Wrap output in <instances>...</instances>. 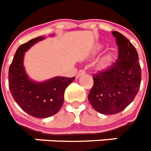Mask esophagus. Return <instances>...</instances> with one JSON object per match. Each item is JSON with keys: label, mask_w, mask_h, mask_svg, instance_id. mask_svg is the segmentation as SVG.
<instances>
[{"label": "esophagus", "mask_w": 151, "mask_h": 151, "mask_svg": "<svg viewBox=\"0 0 151 151\" xmlns=\"http://www.w3.org/2000/svg\"><path fill=\"white\" fill-rule=\"evenodd\" d=\"M85 73H86V72H85V70H83V69H80V70L78 71V76H83V75H84Z\"/></svg>", "instance_id": "esophagus-1"}]
</instances>
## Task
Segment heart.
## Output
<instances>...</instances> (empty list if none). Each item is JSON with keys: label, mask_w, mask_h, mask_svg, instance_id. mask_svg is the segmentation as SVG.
<instances>
[{"label": "heart", "mask_w": 151, "mask_h": 151, "mask_svg": "<svg viewBox=\"0 0 151 151\" xmlns=\"http://www.w3.org/2000/svg\"><path fill=\"white\" fill-rule=\"evenodd\" d=\"M107 59H108V58H106V59H105V61H106V60H107Z\"/></svg>", "instance_id": "obj_1"}]
</instances>
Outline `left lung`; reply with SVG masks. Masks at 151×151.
<instances>
[{
	"label": "left lung",
	"mask_w": 151,
	"mask_h": 151,
	"mask_svg": "<svg viewBox=\"0 0 151 151\" xmlns=\"http://www.w3.org/2000/svg\"><path fill=\"white\" fill-rule=\"evenodd\" d=\"M112 34L118 46V59L93 74V86L88 95L93 109L103 114L123 111L134 99L141 83V68L135 47L121 33Z\"/></svg>",
	"instance_id": "obj_1"
}]
</instances>
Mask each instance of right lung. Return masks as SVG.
Segmentation results:
<instances>
[{
	"mask_svg": "<svg viewBox=\"0 0 151 151\" xmlns=\"http://www.w3.org/2000/svg\"><path fill=\"white\" fill-rule=\"evenodd\" d=\"M44 39L37 37L19 46L8 72V86L17 105L36 118H46L59 111L64 102L65 90L75 77H55L44 83H35L28 77L23 66L24 52L35 43Z\"/></svg>",
	"mask_w": 151,
	"mask_h": 151,
	"instance_id": "1",
	"label": "right lung"
}]
</instances>
